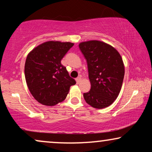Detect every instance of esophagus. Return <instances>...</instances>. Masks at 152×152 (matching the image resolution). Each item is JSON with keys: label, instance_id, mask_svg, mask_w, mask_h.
<instances>
[{"label": "esophagus", "instance_id": "esophagus-1", "mask_svg": "<svg viewBox=\"0 0 152 152\" xmlns=\"http://www.w3.org/2000/svg\"><path fill=\"white\" fill-rule=\"evenodd\" d=\"M75 80H76L77 84H79V83H80V82H81V81H82V78H81L80 77H79L75 79Z\"/></svg>", "mask_w": 152, "mask_h": 152}]
</instances>
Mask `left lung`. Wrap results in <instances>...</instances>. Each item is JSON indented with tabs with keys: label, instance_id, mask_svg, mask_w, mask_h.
Returning <instances> with one entry per match:
<instances>
[{
	"label": "left lung",
	"instance_id": "obj_1",
	"mask_svg": "<svg viewBox=\"0 0 152 152\" xmlns=\"http://www.w3.org/2000/svg\"><path fill=\"white\" fill-rule=\"evenodd\" d=\"M79 47L86 58L91 88L84 93L87 104L95 109L109 107L121 90L124 66L117 50L103 41L81 42Z\"/></svg>",
	"mask_w": 152,
	"mask_h": 152
}]
</instances>
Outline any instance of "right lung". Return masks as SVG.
Instances as JSON below:
<instances>
[{"label":"right lung","instance_id":"1","mask_svg":"<svg viewBox=\"0 0 152 152\" xmlns=\"http://www.w3.org/2000/svg\"><path fill=\"white\" fill-rule=\"evenodd\" d=\"M74 43L49 41L31 50L25 64V77L30 92L40 104L52 107L66 99L75 84L61 63Z\"/></svg>","mask_w":152,"mask_h":152}]
</instances>
